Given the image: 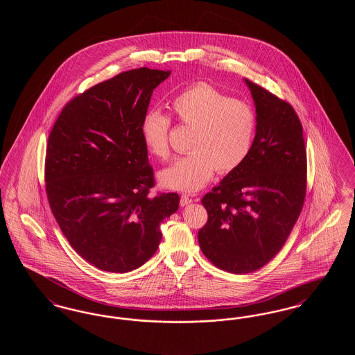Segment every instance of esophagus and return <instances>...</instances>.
Listing matches in <instances>:
<instances>
[{
    "label": "esophagus",
    "instance_id": "1",
    "mask_svg": "<svg viewBox=\"0 0 355 355\" xmlns=\"http://www.w3.org/2000/svg\"><path fill=\"white\" fill-rule=\"evenodd\" d=\"M190 202H193V200L189 196H186V194L181 196V200H180V205L181 206H186V205H189Z\"/></svg>",
    "mask_w": 355,
    "mask_h": 355
}]
</instances>
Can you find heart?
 I'll return each instance as SVG.
<instances>
[{
	"mask_svg": "<svg viewBox=\"0 0 355 355\" xmlns=\"http://www.w3.org/2000/svg\"><path fill=\"white\" fill-rule=\"evenodd\" d=\"M174 117L193 128L190 153L175 158L159 173L161 184L194 193L206 185L216 169L222 174L239 168L253 146L257 117L246 102L233 100L207 84L184 90L170 102ZM146 149L157 158L169 155L170 119L150 110L142 121Z\"/></svg>",
	"mask_w": 355,
	"mask_h": 355,
	"instance_id": "obj_1",
	"label": "heart"
}]
</instances>
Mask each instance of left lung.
I'll list each match as a JSON object with an SVG mask.
<instances>
[{
    "instance_id": "left-lung-1",
    "label": "left lung",
    "mask_w": 355,
    "mask_h": 355,
    "mask_svg": "<svg viewBox=\"0 0 355 355\" xmlns=\"http://www.w3.org/2000/svg\"><path fill=\"white\" fill-rule=\"evenodd\" d=\"M253 97L257 128L243 164L202 198L207 222L198 232L206 258L222 270L261 269L281 250L306 194L302 125L293 106L243 80Z\"/></svg>"
}]
</instances>
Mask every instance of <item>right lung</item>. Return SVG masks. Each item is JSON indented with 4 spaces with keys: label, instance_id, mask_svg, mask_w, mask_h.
Here are the masks:
<instances>
[{
    "label": "right lung",
    "instance_id": "1",
    "mask_svg": "<svg viewBox=\"0 0 355 355\" xmlns=\"http://www.w3.org/2000/svg\"><path fill=\"white\" fill-rule=\"evenodd\" d=\"M170 71L139 68L96 85L62 109L51 129L46 194L70 246L97 269L128 272L157 252L161 223L180 196L154 186L142 138L153 90Z\"/></svg>",
    "mask_w": 355,
    "mask_h": 355
}]
</instances>
